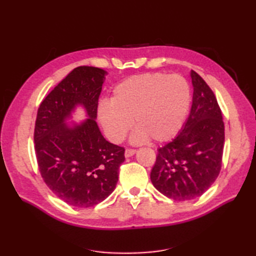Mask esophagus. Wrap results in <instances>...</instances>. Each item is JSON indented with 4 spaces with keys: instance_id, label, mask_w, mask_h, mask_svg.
Wrapping results in <instances>:
<instances>
[{
    "instance_id": "1",
    "label": "esophagus",
    "mask_w": 256,
    "mask_h": 256,
    "mask_svg": "<svg viewBox=\"0 0 256 256\" xmlns=\"http://www.w3.org/2000/svg\"><path fill=\"white\" fill-rule=\"evenodd\" d=\"M135 153H136V150L135 148H126L125 150V157H131L133 156Z\"/></svg>"
}]
</instances>
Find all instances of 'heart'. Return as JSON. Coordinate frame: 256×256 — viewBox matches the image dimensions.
<instances>
[{"instance_id":"1","label":"heart","mask_w":256,"mask_h":256,"mask_svg":"<svg viewBox=\"0 0 256 256\" xmlns=\"http://www.w3.org/2000/svg\"><path fill=\"white\" fill-rule=\"evenodd\" d=\"M190 106V88L179 74L134 76L113 90L111 102L98 106V118L114 143L126 138L134 121L135 140L167 142L180 131Z\"/></svg>"}]
</instances>
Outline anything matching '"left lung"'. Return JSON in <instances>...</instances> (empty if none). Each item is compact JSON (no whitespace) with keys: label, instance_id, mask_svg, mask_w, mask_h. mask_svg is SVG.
I'll use <instances>...</instances> for the list:
<instances>
[{"label":"left lung","instance_id":"8db88e82","mask_svg":"<svg viewBox=\"0 0 256 256\" xmlns=\"http://www.w3.org/2000/svg\"><path fill=\"white\" fill-rule=\"evenodd\" d=\"M192 106L184 126L158 148L150 180L174 200L200 197L218 178L224 145V123L214 91L192 70Z\"/></svg>","mask_w":256,"mask_h":256}]
</instances>
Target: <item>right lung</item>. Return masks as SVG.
<instances>
[{"label":"right lung","mask_w":256,"mask_h":256,"mask_svg":"<svg viewBox=\"0 0 256 256\" xmlns=\"http://www.w3.org/2000/svg\"><path fill=\"white\" fill-rule=\"evenodd\" d=\"M104 70L74 68L40 103L34 130L35 154L47 187L64 202L88 208L116 189L125 148L103 138L96 118ZM81 102L90 119L70 129L64 118Z\"/></svg>","instance_id":"1"}]
</instances>
